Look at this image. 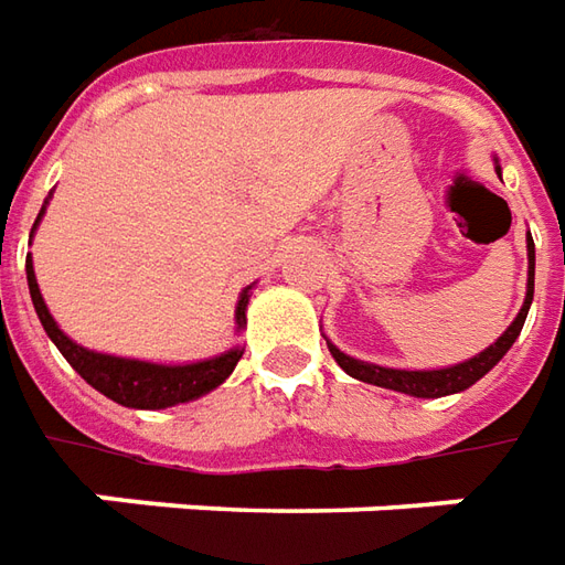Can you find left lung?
I'll list each match as a JSON object with an SVG mask.
<instances>
[{
  "mask_svg": "<svg viewBox=\"0 0 565 565\" xmlns=\"http://www.w3.org/2000/svg\"><path fill=\"white\" fill-rule=\"evenodd\" d=\"M492 161H495V173L502 177L499 159ZM526 259H530V271H526V299H523V306L516 311V318L489 349H483L480 354H475V358H468V361H461V364L437 366V370H397V366H379L366 364V361H358V358H351L345 351H339L330 339H327V349H330L333 361H337L351 379H361L366 385L392 388V392L409 394V397H447V394L465 392V388H471L475 382H480L492 366L502 361L504 354H508V349H511L516 342V337H520V330H523V321H526V315H530L532 306V294H535V244H532V238L526 242Z\"/></svg>",
  "mask_w": 565,
  "mask_h": 565,
  "instance_id": "1",
  "label": "left lung"
}]
</instances>
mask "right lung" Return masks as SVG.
<instances>
[{
    "label": "right lung",
    "mask_w": 565,
    "mask_h": 565,
    "mask_svg": "<svg viewBox=\"0 0 565 565\" xmlns=\"http://www.w3.org/2000/svg\"><path fill=\"white\" fill-rule=\"evenodd\" d=\"M49 201L51 195L42 204L39 216H35L33 235L45 211H49ZM33 235H30V242H33ZM26 284H30V296H33V309L39 315V321L45 327L51 342L70 361V366L88 382L90 388H97V392L106 394L109 401H116L121 406H131V409H164V406L199 401L207 392H214L216 385H223L232 376L235 364L242 361V345H232L223 354L204 358V361H192V364H156V361H137V358H118V354L85 349V345H78L76 339L66 337L57 327V321L51 318L49 306L42 299V290H39V281H35L33 256H26ZM250 290H254V284L244 287L242 296H238V306H235L238 333L247 323Z\"/></svg>",
    "instance_id": "add662e5"
}]
</instances>
